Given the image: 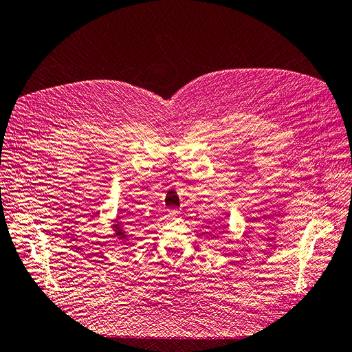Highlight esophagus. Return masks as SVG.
Returning a JSON list of instances; mask_svg holds the SVG:
<instances>
[{
  "instance_id": "34e87169",
  "label": "esophagus",
  "mask_w": 352,
  "mask_h": 352,
  "mask_svg": "<svg viewBox=\"0 0 352 352\" xmlns=\"http://www.w3.org/2000/svg\"><path fill=\"white\" fill-rule=\"evenodd\" d=\"M178 216H179V211H177V210H168V217H170L171 220L178 219Z\"/></svg>"
}]
</instances>
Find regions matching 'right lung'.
<instances>
[{
    "mask_svg": "<svg viewBox=\"0 0 352 352\" xmlns=\"http://www.w3.org/2000/svg\"><path fill=\"white\" fill-rule=\"evenodd\" d=\"M113 228H115V234L119 237V239H126V233L124 232V227H122V223L118 221V224H113Z\"/></svg>",
    "mask_w": 352,
    "mask_h": 352,
    "instance_id": "right-lung-1",
    "label": "right lung"
}]
</instances>
